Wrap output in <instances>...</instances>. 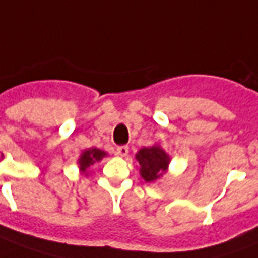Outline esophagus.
Listing matches in <instances>:
<instances>
[{
    "label": "esophagus",
    "mask_w": 258,
    "mask_h": 258,
    "mask_svg": "<svg viewBox=\"0 0 258 258\" xmlns=\"http://www.w3.org/2000/svg\"><path fill=\"white\" fill-rule=\"evenodd\" d=\"M128 152H130L128 146H119L117 150H116V154L120 156V157H125V156H128Z\"/></svg>",
    "instance_id": "obj_1"
}]
</instances>
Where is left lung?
<instances>
[{
	"instance_id": "obj_1",
	"label": "left lung",
	"mask_w": 258,
	"mask_h": 258,
	"mask_svg": "<svg viewBox=\"0 0 258 258\" xmlns=\"http://www.w3.org/2000/svg\"><path fill=\"white\" fill-rule=\"evenodd\" d=\"M135 160L139 164V173L142 179L146 183H154L168 172L171 156L160 144H154L149 148L139 149L138 153L135 154Z\"/></svg>"
}]
</instances>
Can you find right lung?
I'll return each instance as SVG.
<instances>
[{
  "instance_id": "obj_1",
  "label": "right lung",
  "mask_w": 258,
  "mask_h": 258,
  "mask_svg": "<svg viewBox=\"0 0 258 258\" xmlns=\"http://www.w3.org/2000/svg\"><path fill=\"white\" fill-rule=\"evenodd\" d=\"M108 153L104 152V150H101L98 148H90V149H86L81 153L79 158H78V168H79V172L82 175H85V176H89V172H87V169L95 163H100L101 160L104 157H106Z\"/></svg>"
}]
</instances>
